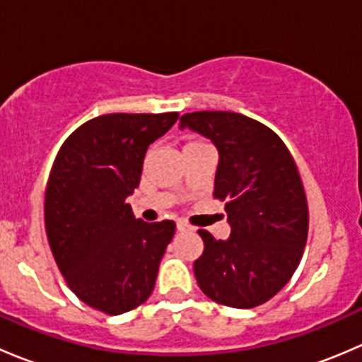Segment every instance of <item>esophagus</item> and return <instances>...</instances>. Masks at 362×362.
<instances>
[{"label":"esophagus","mask_w":362,"mask_h":362,"mask_svg":"<svg viewBox=\"0 0 362 362\" xmlns=\"http://www.w3.org/2000/svg\"><path fill=\"white\" fill-rule=\"evenodd\" d=\"M191 226L187 224V222H184V221H178L177 222V231H180V233H185V231H191Z\"/></svg>","instance_id":"obj_1"}]
</instances>
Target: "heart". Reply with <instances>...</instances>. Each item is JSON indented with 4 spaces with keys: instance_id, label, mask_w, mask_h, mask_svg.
<instances>
[{
    "instance_id": "heart-1",
    "label": "heart",
    "mask_w": 362,
    "mask_h": 362,
    "mask_svg": "<svg viewBox=\"0 0 362 362\" xmlns=\"http://www.w3.org/2000/svg\"><path fill=\"white\" fill-rule=\"evenodd\" d=\"M189 145H198V144H196V141H191V144H189Z\"/></svg>"
}]
</instances>
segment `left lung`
<instances>
[{
	"label": "left lung",
	"mask_w": 362,
	"mask_h": 362,
	"mask_svg": "<svg viewBox=\"0 0 362 362\" xmlns=\"http://www.w3.org/2000/svg\"><path fill=\"white\" fill-rule=\"evenodd\" d=\"M180 129L208 138L218 152L214 196L226 202L231 235L199 229V289L233 308H254L294 275L308 236V204L296 163L269 127L235 112H194Z\"/></svg>",
	"instance_id": "1"
}]
</instances>
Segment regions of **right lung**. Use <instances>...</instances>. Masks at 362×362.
Returning <instances> with one entry per match:
<instances>
[{"instance_id":"1","label":"right lung","mask_w":362,"mask_h":362,"mask_svg":"<svg viewBox=\"0 0 362 362\" xmlns=\"http://www.w3.org/2000/svg\"><path fill=\"white\" fill-rule=\"evenodd\" d=\"M178 119L170 113H108L69 134L45 192L49 245L69 289L86 305L120 315L154 291L175 222L134 217L147 148Z\"/></svg>"}]
</instances>
